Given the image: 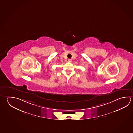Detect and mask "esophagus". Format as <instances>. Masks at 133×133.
Instances as JSON below:
<instances>
[{"instance_id": "1", "label": "esophagus", "mask_w": 133, "mask_h": 133, "mask_svg": "<svg viewBox=\"0 0 133 133\" xmlns=\"http://www.w3.org/2000/svg\"><path fill=\"white\" fill-rule=\"evenodd\" d=\"M68 62H70V63H71L72 62V59H68Z\"/></svg>"}]
</instances>
